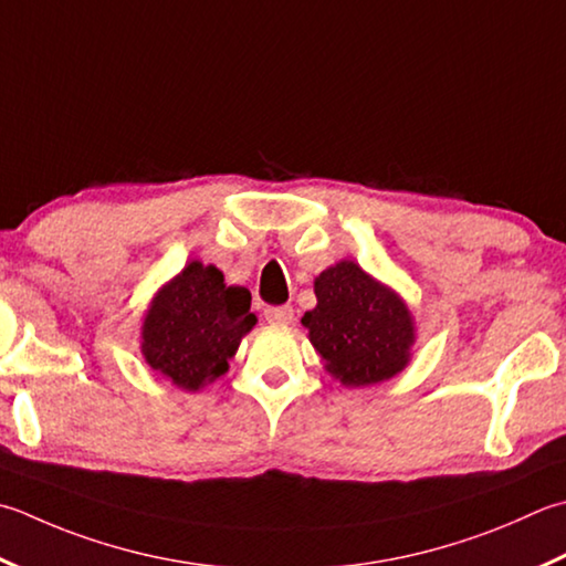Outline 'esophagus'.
Returning a JSON list of instances; mask_svg holds the SVG:
<instances>
[{"instance_id": "obj_1", "label": "esophagus", "mask_w": 566, "mask_h": 566, "mask_svg": "<svg viewBox=\"0 0 566 566\" xmlns=\"http://www.w3.org/2000/svg\"><path fill=\"white\" fill-rule=\"evenodd\" d=\"M264 318H268L270 324H292L294 308L292 306H268L264 308Z\"/></svg>"}]
</instances>
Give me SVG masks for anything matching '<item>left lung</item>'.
I'll list each match as a JSON object with an SVG mask.
<instances>
[{
    "mask_svg": "<svg viewBox=\"0 0 566 566\" xmlns=\"http://www.w3.org/2000/svg\"><path fill=\"white\" fill-rule=\"evenodd\" d=\"M314 292L318 304L302 324L336 380L375 385L405 368L415 340L412 318L390 290L356 262H338L316 276Z\"/></svg>",
    "mask_w": 566,
    "mask_h": 566,
    "instance_id": "1",
    "label": "left lung"
}]
</instances>
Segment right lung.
I'll use <instances>...</instances> for the list:
<instances>
[{
  "label": "right lung",
  "instance_id": "obj_1",
  "mask_svg": "<svg viewBox=\"0 0 566 566\" xmlns=\"http://www.w3.org/2000/svg\"><path fill=\"white\" fill-rule=\"evenodd\" d=\"M250 302L245 286H228L213 264L188 262L144 318V358L184 390L213 382L258 321Z\"/></svg>",
  "mask_w": 566,
  "mask_h": 566
}]
</instances>
